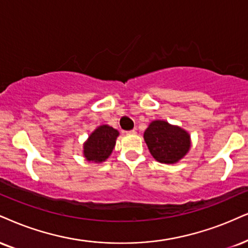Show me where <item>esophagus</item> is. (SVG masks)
Returning a JSON list of instances; mask_svg holds the SVG:
<instances>
[{"label": "esophagus", "instance_id": "esophagus-1", "mask_svg": "<svg viewBox=\"0 0 248 248\" xmlns=\"http://www.w3.org/2000/svg\"><path fill=\"white\" fill-rule=\"evenodd\" d=\"M137 131L136 130H131V131H127L126 134H129V136H132V134H136Z\"/></svg>", "mask_w": 248, "mask_h": 248}]
</instances>
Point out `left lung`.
<instances>
[{"instance_id": "1", "label": "left lung", "mask_w": 248, "mask_h": 248, "mask_svg": "<svg viewBox=\"0 0 248 248\" xmlns=\"http://www.w3.org/2000/svg\"><path fill=\"white\" fill-rule=\"evenodd\" d=\"M149 152L157 162L177 163L191 148V137L182 127L166 121H153L143 133Z\"/></svg>"}]
</instances>
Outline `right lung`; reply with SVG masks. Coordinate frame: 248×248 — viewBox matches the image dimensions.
<instances>
[{
  "label": "right lung",
  "mask_w": 248,
  "mask_h": 248,
  "mask_svg": "<svg viewBox=\"0 0 248 248\" xmlns=\"http://www.w3.org/2000/svg\"><path fill=\"white\" fill-rule=\"evenodd\" d=\"M119 132L109 125H101L84 143V156L88 162L101 163L110 156Z\"/></svg>",
  "instance_id": "right-lung-1"
}]
</instances>
